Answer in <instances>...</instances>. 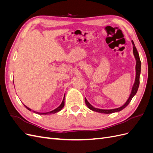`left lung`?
<instances>
[{"mask_svg": "<svg viewBox=\"0 0 153 153\" xmlns=\"http://www.w3.org/2000/svg\"><path fill=\"white\" fill-rule=\"evenodd\" d=\"M132 44H133V53L134 56H135V60H136V66H135V70H136V76H135V82H134V84L133 85L132 89L131 94L129 95V98L128 100L126 101V102L125 103L123 106H120L119 108H114V109H110V110H105V109H100V108H97L94 107L93 106H92L89 103V101L87 100L86 98H85V104L87 106V107L89 109H91L92 111H94V112H97L99 113H102V114H112L114 112H117L123 110L124 108H126V106L128 105V104L130 103L131 100L133 98V96H135L137 93V92L138 91V87H139V84H140V71H141V61L139 57V54H138L137 50L135 47V44H134L133 41H131Z\"/></svg>", "mask_w": 153, "mask_h": 153, "instance_id": "obj_1", "label": "left lung"}]
</instances>
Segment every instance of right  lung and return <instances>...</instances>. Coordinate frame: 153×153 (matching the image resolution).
I'll return each instance as SVG.
<instances>
[{
	"mask_svg": "<svg viewBox=\"0 0 153 153\" xmlns=\"http://www.w3.org/2000/svg\"><path fill=\"white\" fill-rule=\"evenodd\" d=\"M64 98H65V94H64V98H63V100H62V101L61 104L57 108L54 109L53 110L50 111V112H44V113L38 112H36V111H34V113H36V114H39V115H48V114H55V113H57V112H59V111H61V110H62V108L64 107ZM24 106H25V108H26L27 109H28L29 110L31 111V109H30V108L27 107V106H25V105H24Z\"/></svg>",
	"mask_w": 153,
	"mask_h": 153,
	"instance_id": "obj_1",
	"label": "right lung"
}]
</instances>
